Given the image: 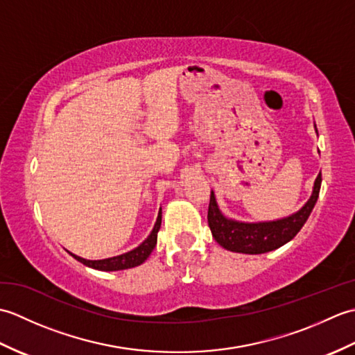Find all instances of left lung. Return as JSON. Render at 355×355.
<instances>
[{
  "instance_id": "8db88e82",
  "label": "left lung",
  "mask_w": 355,
  "mask_h": 355,
  "mask_svg": "<svg viewBox=\"0 0 355 355\" xmlns=\"http://www.w3.org/2000/svg\"><path fill=\"white\" fill-rule=\"evenodd\" d=\"M322 184V173H319L314 182V189L311 198L306 205L294 215L284 218V220L270 221V223H239L225 218L215 201L214 192H210L207 223L210 232L215 241L225 250L247 253V254H261L275 250L286 244L299 230L304 227L308 216L313 212L315 201L319 198Z\"/></svg>"
}]
</instances>
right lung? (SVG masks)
I'll use <instances>...</instances> for the list:
<instances>
[{"mask_svg": "<svg viewBox=\"0 0 355 355\" xmlns=\"http://www.w3.org/2000/svg\"><path fill=\"white\" fill-rule=\"evenodd\" d=\"M162 225V209L158 212L157 216V223L154 225L153 232L150 235L143 241V243L134 248V250L114 256V258H108V259H101V261H88L84 258H79V256L70 253L74 259H78L79 262L84 263L87 267H92L96 270H102V271H116V270H125V268H131V267H137L140 263L145 262L148 259V256L150 254V252L154 250V247L157 244V233L160 230Z\"/></svg>", "mask_w": 355, "mask_h": 355, "instance_id": "obj_1", "label": "right lung"}]
</instances>
